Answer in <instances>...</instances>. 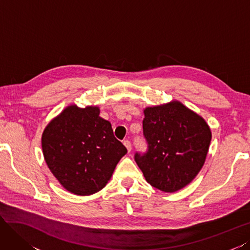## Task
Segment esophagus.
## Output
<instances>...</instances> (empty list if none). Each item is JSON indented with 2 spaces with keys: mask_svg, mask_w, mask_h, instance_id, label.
Returning <instances> with one entry per match:
<instances>
[{
  "mask_svg": "<svg viewBox=\"0 0 250 250\" xmlns=\"http://www.w3.org/2000/svg\"><path fill=\"white\" fill-rule=\"evenodd\" d=\"M124 145H125V146L126 147V149H127V152H131L132 151V145H131V142L129 141V140H125L124 141Z\"/></svg>",
  "mask_w": 250,
  "mask_h": 250,
  "instance_id": "obj_1",
  "label": "esophagus"
}]
</instances>
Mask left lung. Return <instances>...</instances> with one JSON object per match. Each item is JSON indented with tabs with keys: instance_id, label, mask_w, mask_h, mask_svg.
<instances>
[{
	"instance_id": "1",
	"label": "left lung",
	"mask_w": 250,
	"mask_h": 250,
	"mask_svg": "<svg viewBox=\"0 0 250 250\" xmlns=\"http://www.w3.org/2000/svg\"><path fill=\"white\" fill-rule=\"evenodd\" d=\"M147 151L135 161L152 187L174 192L187 187L202 168L211 140L206 121L183 104L173 101L144 110Z\"/></svg>"
}]
</instances>
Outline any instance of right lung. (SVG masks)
I'll return each mask as SVG.
<instances>
[{
  "instance_id": "add662e5",
  "label": "right lung",
  "mask_w": 250,
  "mask_h": 250,
  "mask_svg": "<svg viewBox=\"0 0 250 250\" xmlns=\"http://www.w3.org/2000/svg\"><path fill=\"white\" fill-rule=\"evenodd\" d=\"M99 112L98 106L71 104L50 121L42 135L49 169L74 195L89 196L103 189L126 154Z\"/></svg>"
}]
</instances>
